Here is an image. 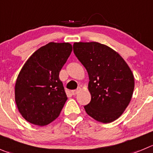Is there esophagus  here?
Listing matches in <instances>:
<instances>
[{
  "mask_svg": "<svg viewBox=\"0 0 153 153\" xmlns=\"http://www.w3.org/2000/svg\"><path fill=\"white\" fill-rule=\"evenodd\" d=\"M81 91V88H78L77 90H74V91H72V95H76L78 94V93Z\"/></svg>",
  "mask_w": 153,
  "mask_h": 153,
  "instance_id": "1",
  "label": "esophagus"
}]
</instances>
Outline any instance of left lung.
<instances>
[{
  "label": "left lung",
  "instance_id": "1",
  "mask_svg": "<svg viewBox=\"0 0 153 153\" xmlns=\"http://www.w3.org/2000/svg\"><path fill=\"white\" fill-rule=\"evenodd\" d=\"M74 53L89 77L91 100L87 114L102 123H110L123 114L131 102L134 77L118 53L98 42H75Z\"/></svg>",
  "mask_w": 153,
  "mask_h": 153
}]
</instances>
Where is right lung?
Here are the masks:
<instances>
[{
  "mask_svg": "<svg viewBox=\"0 0 153 153\" xmlns=\"http://www.w3.org/2000/svg\"><path fill=\"white\" fill-rule=\"evenodd\" d=\"M72 51L69 43L51 42L31 54L19 73L15 101L29 123L44 126L56 119L67 100L59 75Z\"/></svg>",
  "mask_w": 153,
  "mask_h": 153,
  "instance_id": "obj_1",
  "label": "right lung"
}]
</instances>
